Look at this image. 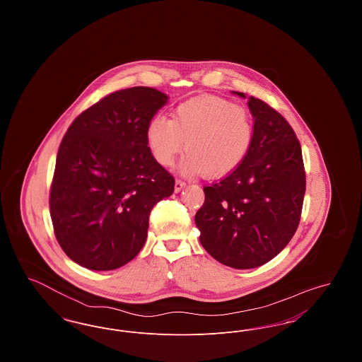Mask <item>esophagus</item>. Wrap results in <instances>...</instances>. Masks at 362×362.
<instances>
[{"label":"esophagus","instance_id":"34e87169","mask_svg":"<svg viewBox=\"0 0 362 362\" xmlns=\"http://www.w3.org/2000/svg\"><path fill=\"white\" fill-rule=\"evenodd\" d=\"M185 187H186L185 182H182V180H176L175 182V192H180Z\"/></svg>","mask_w":362,"mask_h":362}]
</instances>
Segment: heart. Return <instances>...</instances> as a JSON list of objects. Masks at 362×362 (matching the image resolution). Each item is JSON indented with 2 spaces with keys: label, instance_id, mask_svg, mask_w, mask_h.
<instances>
[{
  "label": "heart",
  "instance_id": "obj_1",
  "mask_svg": "<svg viewBox=\"0 0 362 362\" xmlns=\"http://www.w3.org/2000/svg\"><path fill=\"white\" fill-rule=\"evenodd\" d=\"M254 133V119L244 107L217 96H201L179 104L171 119L153 117L146 127V144L163 167L173 165L186 149L183 173L221 177L245 160Z\"/></svg>",
  "mask_w": 362,
  "mask_h": 362
}]
</instances>
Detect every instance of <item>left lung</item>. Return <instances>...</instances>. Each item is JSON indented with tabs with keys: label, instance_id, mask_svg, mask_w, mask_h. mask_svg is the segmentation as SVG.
<instances>
[{
	"label": "left lung",
	"instance_id": "1",
	"mask_svg": "<svg viewBox=\"0 0 362 362\" xmlns=\"http://www.w3.org/2000/svg\"><path fill=\"white\" fill-rule=\"evenodd\" d=\"M254 118V142L240 165L207 186L195 214L207 252L233 269H255L292 240L305 194L301 146L291 124L269 104L247 98Z\"/></svg>",
	"mask_w": 362,
	"mask_h": 362
}]
</instances>
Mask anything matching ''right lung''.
Wrapping results in <instances>:
<instances>
[{
	"instance_id": "1",
	"label": "right lung",
	"mask_w": 362,
	"mask_h": 362,
	"mask_svg": "<svg viewBox=\"0 0 362 362\" xmlns=\"http://www.w3.org/2000/svg\"><path fill=\"white\" fill-rule=\"evenodd\" d=\"M168 96L134 86L105 96L70 124L50 192L55 238L77 264L115 270L142 250L149 214L175 179L151 153L146 127Z\"/></svg>"
}]
</instances>
